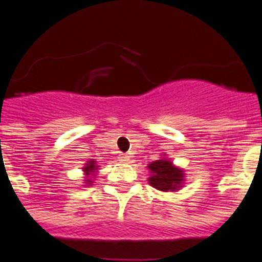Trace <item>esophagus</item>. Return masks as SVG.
Instances as JSON below:
<instances>
[{
    "label": "esophagus",
    "instance_id": "34e87169",
    "mask_svg": "<svg viewBox=\"0 0 262 262\" xmlns=\"http://www.w3.org/2000/svg\"><path fill=\"white\" fill-rule=\"evenodd\" d=\"M119 160H120V162H123V163H127L129 160V156L126 155V154H120Z\"/></svg>",
    "mask_w": 262,
    "mask_h": 262
}]
</instances>
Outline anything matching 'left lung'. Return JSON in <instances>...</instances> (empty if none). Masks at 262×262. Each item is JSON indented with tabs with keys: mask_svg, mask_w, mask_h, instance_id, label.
I'll return each mask as SVG.
<instances>
[{
	"mask_svg": "<svg viewBox=\"0 0 262 262\" xmlns=\"http://www.w3.org/2000/svg\"><path fill=\"white\" fill-rule=\"evenodd\" d=\"M151 176L148 178L149 184L159 191L168 192L178 191L184 183V172L172 164L168 159H160L148 164Z\"/></svg>",
	"mask_w": 262,
	"mask_h": 262,
	"instance_id": "obj_1",
	"label": "left lung"
}]
</instances>
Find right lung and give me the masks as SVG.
<instances>
[{
    "label": "right lung",
    "instance_id": "obj_1",
    "mask_svg": "<svg viewBox=\"0 0 262 262\" xmlns=\"http://www.w3.org/2000/svg\"><path fill=\"white\" fill-rule=\"evenodd\" d=\"M98 167H99V165H97V163L94 162L93 159H91L90 162L86 163V165L83 167V172L86 173V175H93L94 172L98 169ZM86 183H87V184H91V183H93V182H91V178L87 179Z\"/></svg>",
    "mask_w": 262,
    "mask_h": 262
}]
</instances>
